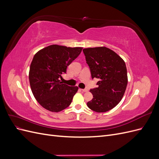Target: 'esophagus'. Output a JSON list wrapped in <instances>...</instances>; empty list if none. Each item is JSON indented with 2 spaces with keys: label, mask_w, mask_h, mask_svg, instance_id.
Returning <instances> with one entry per match:
<instances>
[{
  "label": "esophagus",
  "mask_w": 159,
  "mask_h": 159,
  "mask_svg": "<svg viewBox=\"0 0 159 159\" xmlns=\"http://www.w3.org/2000/svg\"><path fill=\"white\" fill-rule=\"evenodd\" d=\"M81 91H84V92H88V89H81Z\"/></svg>",
  "instance_id": "obj_1"
}]
</instances>
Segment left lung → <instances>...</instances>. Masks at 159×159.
Listing matches in <instances>:
<instances>
[{"label": "left lung", "instance_id": "obj_1", "mask_svg": "<svg viewBox=\"0 0 159 159\" xmlns=\"http://www.w3.org/2000/svg\"><path fill=\"white\" fill-rule=\"evenodd\" d=\"M91 78L99 80L98 88L90 89L93 99L88 107L98 113L112 109L123 97L128 82L124 60L114 51L105 46L83 50Z\"/></svg>", "mask_w": 159, "mask_h": 159}]
</instances>
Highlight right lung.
Here are the masks:
<instances>
[{
	"instance_id": "obj_1",
	"label": "right lung",
	"mask_w": 159,
	"mask_h": 159,
	"mask_svg": "<svg viewBox=\"0 0 159 159\" xmlns=\"http://www.w3.org/2000/svg\"><path fill=\"white\" fill-rule=\"evenodd\" d=\"M82 49L54 44L39 50L34 56L29 71L30 85L42 107L52 112H60L71 104L78 87L64 84L60 80Z\"/></svg>"
}]
</instances>
